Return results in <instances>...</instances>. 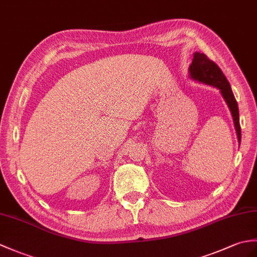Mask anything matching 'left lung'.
Masks as SVG:
<instances>
[{
	"label": "left lung",
	"instance_id": "obj_1",
	"mask_svg": "<svg viewBox=\"0 0 257 257\" xmlns=\"http://www.w3.org/2000/svg\"><path fill=\"white\" fill-rule=\"evenodd\" d=\"M189 73L192 79L206 83V84L216 86L221 91L222 96L229 106L232 117H233L238 142H241V127L237 103L233 93H232L230 83L226 80L221 69L212 60H210L205 53L195 52L192 64L189 67Z\"/></svg>",
	"mask_w": 257,
	"mask_h": 257
}]
</instances>
